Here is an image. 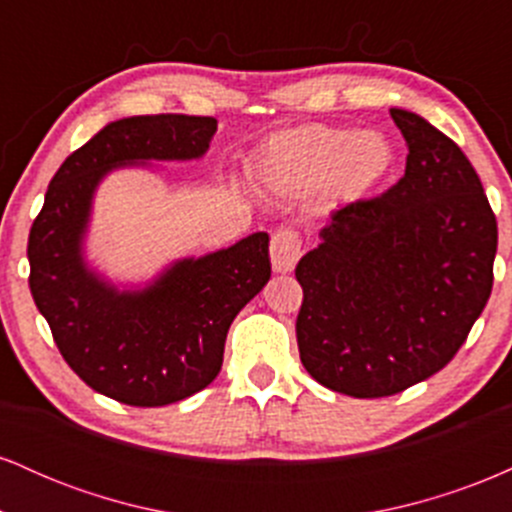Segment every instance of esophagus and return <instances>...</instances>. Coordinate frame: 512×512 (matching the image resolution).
<instances>
[{"instance_id": "obj_1", "label": "esophagus", "mask_w": 512, "mask_h": 512, "mask_svg": "<svg viewBox=\"0 0 512 512\" xmlns=\"http://www.w3.org/2000/svg\"><path fill=\"white\" fill-rule=\"evenodd\" d=\"M269 255H272V267L276 272H291L303 255L301 236L291 228H279L272 236V243H269Z\"/></svg>"}]
</instances>
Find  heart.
I'll use <instances>...</instances> for the list:
<instances>
[{"label":"heart","mask_w":512,"mask_h":512,"mask_svg":"<svg viewBox=\"0 0 512 512\" xmlns=\"http://www.w3.org/2000/svg\"><path fill=\"white\" fill-rule=\"evenodd\" d=\"M395 151L380 132L310 122L274 134L262 149L257 173L272 190L305 197L320 190L334 204L368 197L387 180Z\"/></svg>","instance_id":"obj_1"}]
</instances>
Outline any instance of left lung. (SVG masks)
Listing matches in <instances>:
<instances>
[{
    "mask_svg": "<svg viewBox=\"0 0 512 512\" xmlns=\"http://www.w3.org/2000/svg\"><path fill=\"white\" fill-rule=\"evenodd\" d=\"M407 168L378 197L344 204L301 257V363L320 385L390 397L455 358L493 286L498 226L477 170L424 117L390 110Z\"/></svg>",
    "mask_w": 512,
    "mask_h": 512,
    "instance_id": "obj_1",
    "label": "left lung"
}]
</instances>
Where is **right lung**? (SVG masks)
I'll use <instances>...</instances> for the list:
<instances>
[{
    "instance_id": "1",
    "label": "right lung",
    "mask_w": 512,
    "mask_h": 512,
    "mask_svg": "<svg viewBox=\"0 0 512 512\" xmlns=\"http://www.w3.org/2000/svg\"><path fill=\"white\" fill-rule=\"evenodd\" d=\"M216 117L137 115L110 122L62 163L28 236V286L69 368L129 407H163L219 375L233 317L269 281V236L182 260L142 293H117L81 262L88 204L110 168L197 158Z\"/></svg>"
}]
</instances>
